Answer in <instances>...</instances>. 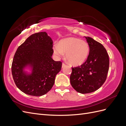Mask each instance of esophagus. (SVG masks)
<instances>
[{"mask_svg":"<svg viewBox=\"0 0 126 126\" xmlns=\"http://www.w3.org/2000/svg\"><path fill=\"white\" fill-rule=\"evenodd\" d=\"M65 66H66V64H64V63H63V64H62V68H63Z\"/></svg>","mask_w":126,"mask_h":126,"instance_id":"esophagus-1","label":"esophagus"}]
</instances>
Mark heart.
<instances>
[{
  "instance_id": "obj_1",
  "label": "heart",
  "mask_w": 126,
  "mask_h": 126,
  "mask_svg": "<svg viewBox=\"0 0 126 126\" xmlns=\"http://www.w3.org/2000/svg\"><path fill=\"white\" fill-rule=\"evenodd\" d=\"M54 54L62 57L66 53V58L70 64L80 66L85 62L89 53V46L87 42L74 37H69L59 41L53 47Z\"/></svg>"
}]
</instances>
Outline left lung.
Listing matches in <instances>:
<instances>
[{
  "instance_id": "1",
  "label": "left lung",
  "mask_w": 126,
  "mask_h": 126,
  "mask_svg": "<svg viewBox=\"0 0 126 126\" xmlns=\"http://www.w3.org/2000/svg\"><path fill=\"white\" fill-rule=\"evenodd\" d=\"M89 46L86 62L80 66L72 68L70 83L81 94L93 93L106 81L109 66L108 53L103 45L89 37H85Z\"/></svg>"
}]
</instances>
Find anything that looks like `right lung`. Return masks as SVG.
<instances>
[{"label":"right lung","instance_id":"right-lung-1","mask_svg":"<svg viewBox=\"0 0 126 126\" xmlns=\"http://www.w3.org/2000/svg\"><path fill=\"white\" fill-rule=\"evenodd\" d=\"M53 41L46 32L29 36L17 49L12 66L15 84L24 93L41 96L52 88L62 63L52 58Z\"/></svg>","mask_w":126,"mask_h":126}]
</instances>
